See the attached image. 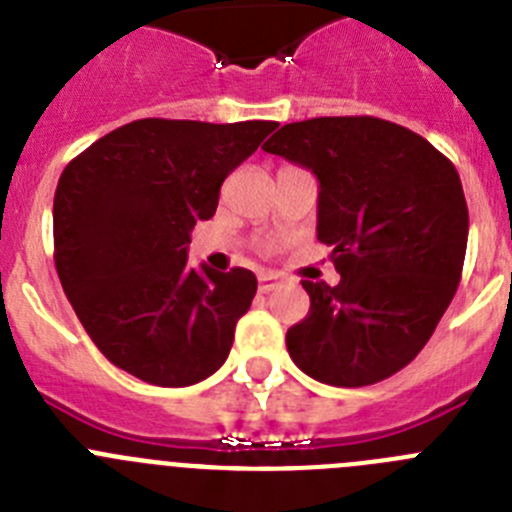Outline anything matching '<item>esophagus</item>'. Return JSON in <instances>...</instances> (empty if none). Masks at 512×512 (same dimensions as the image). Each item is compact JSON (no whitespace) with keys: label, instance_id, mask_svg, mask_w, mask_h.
<instances>
[{"label":"esophagus","instance_id":"1","mask_svg":"<svg viewBox=\"0 0 512 512\" xmlns=\"http://www.w3.org/2000/svg\"><path fill=\"white\" fill-rule=\"evenodd\" d=\"M277 277L274 274H261L259 277V292L261 295H269L271 289H277Z\"/></svg>","mask_w":512,"mask_h":512}]
</instances>
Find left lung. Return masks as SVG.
<instances>
[{"instance_id":"8db88e82","label":"left lung","mask_w":512,"mask_h":512,"mask_svg":"<svg viewBox=\"0 0 512 512\" xmlns=\"http://www.w3.org/2000/svg\"><path fill=\"white\" fill-rule=\"evenodd\" d=\"M266 153L318 176V241L341 282H302L305 320L287 351L307 377L366 387L408 366L454 300L469 210L456 166L423 135L379 117L289 122Z\"/></svg>"}]
</instances>
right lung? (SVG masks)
I'll use <instances>...</instances> for the list:
<instances>
[{
    "label": "right lung",
    "instance_id": "add662e5",
    "mask_svg": "<svg viewBox=\"0 0 512 512\" xmlns=\"http://www.w3.org/2000/svg\"><path fill=\"white\" fill-rule=\"evenodd\" d=\"M279 122L146 117L69 161L53 197V261L84 330L117 369L189 387L225 364L253 271L192 269L189 233L225 176Z\"/></svg>",
    "mask_w": 512,
    "mask_h": 512
}]
</instances>
